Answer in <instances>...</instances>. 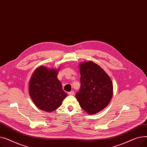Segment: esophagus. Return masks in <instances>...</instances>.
Segmentation results:
<instances>
[{
    "label": "esophagus",
    "mask_w": 147,
    "mask_h": 147,
    "mask_svg": "<svg viewBox=\"0 0 147 147\" xmlns=\"http://www.w3.org/2000/svg\"><path fill=\"white\" fill-rule=\"evenodd\" d=\"M74 92L73 90H71L70 92H69L68 93V94L69 95H74Z\"/></svg>",
    "instance_id": "1"
}]
</instances>
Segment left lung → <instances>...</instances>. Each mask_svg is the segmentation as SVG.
Returning a JSON list of instances; mask_svg holds the SVG:
<instances>
[{"instance_id":"1","label":"left lung","mask_w":147,"mask_h":147,"mask_svg":"<svg viewBox=\"0 0 147 147\" xmlns=\"http://www.w3.org/2000/svg\"><path fill=\"white\" fill-rule=\"evenodd\" d=\"M80 90L76 94L80 107L88 114L101 111L111 101L112 81L102 68L92 61L80 65Z\"/></svg>"}]
</instances>
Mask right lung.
Masks as SVG:
<instances>
[{"instance_id":"1","label":"right lung","mask_w":147,"mask_h":147,"mask_svg":"<svg viewBox=\"0 0 147 147\" xmlns=\"http://www.w3.org/2000/svg\"><path fill=\"white\" fill-rule=\"evenodd\" d=\"M57 75V69L41 66L36 69L30 79V96L38 109L45 111L55 110L67 96Z\"/></svg>"}]
</instances>
